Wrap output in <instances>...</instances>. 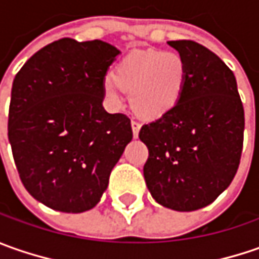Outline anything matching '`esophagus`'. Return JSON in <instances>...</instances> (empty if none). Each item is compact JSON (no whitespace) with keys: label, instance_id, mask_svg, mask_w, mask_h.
Listing matches in <instances>:
<instances>
[{"label":"esophagus","instance_id":"obj_1","mask_svg":"<svg viewBox=\"0 0 259 259\" xmlns=\"http://www.w3.org/2000/svg\"><path fill=\"white\" fill-rule=\"evenodd\" d=\"M131 126H133V133H134V137L137 138V137H138V131H140V128H141V124H140L138 121L133 119V121H131Z\"/></svg>","mask_w":259,"mask_h":259}]
</instances>
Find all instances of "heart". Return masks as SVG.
<instances>
[{
  "mask_svg": "<svg viewBox=\"0 0 259 259\" xmlns=\"http://www.w3.org/2000/svg\"><path fill=\"white\" fill-rule=\"evenodd\" d=\"M187 82V65L177 52L148 50L126 56L104 80L105 95L121 101L119 91L131 94L135 112L144 118H160L179 104Z\"/></svg>",
  "mask_w": 259,
  "mask_h": 259,
  "instance_id": "obj_1",
  "label": "heart"
}]
</instances>
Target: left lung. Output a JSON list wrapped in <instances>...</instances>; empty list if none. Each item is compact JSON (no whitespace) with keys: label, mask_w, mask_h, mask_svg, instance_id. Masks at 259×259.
Listing matches in <instances>:
<instances>
[{"label":"left lung","mask_w":259,"mask_h":259,"mask_svg":"<svg viewBox=\"0 0 259 259\" xmlns=\"http://www.w3.org/2000/svg\"><path fill=\"white\" fill-rule=\"evenodd\" d=\"M187 65L179 104L140 130L147 187L164 207L202 209L234 180L244 145V105L234 72L193 40L168 41Z\"/></svg>","instance_id":"8db88e82"}]
</instances>
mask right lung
Segmentation results:
<instances>
[{
    "label": "right lung",
    "instance_id": "1",
    "mask_svg": "<svg viewBox=\"0 0 259 259\" xmlns=\"http://www.w3.org/2000/svg\"><path fill=\"white\" fill-rule=\"evenodd\" d=\"M119 50L101 40L60 38L15 75L8 140L20 179L38 202L66 213L95 207L133 140L131 119L102 106Z\"/></svg>",
    "mask_w": 259,
    "mask_h": 259
}]
</instances>
